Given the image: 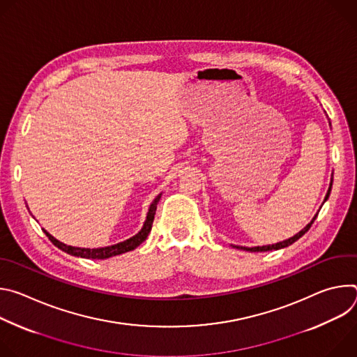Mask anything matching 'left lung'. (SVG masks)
Wrapping results in <instances>:
<instances>
[{
  "label": "left lung",
  "mask_w": 357,
  "mask_h": 357,
  "mask_svg": "<svg viewBox=\"0 0 357 357\" xmlns=\"http://www.w3.org/2000/svg\"><path fill=\"white\" fill-rule=\"evenodd\" d=\"M332 183H333V179L331 181V185H329V190H328V193H326V196H325V202H326V199L329 197V195H331V189H332ZM317 216L318 215H315V218L311 220V223H308L307 226H305L299 233H296L294 237H291V238H288V240H285V241H281V243H277V244H271V245H263V247H237V248H240V250H247V251H271V250H280V248H284V247H288V245H291L292 243H295L298 238H301L305 233H307L310 229H311V226H312V223L315 222V219H317Z\"/></svg>",
  "instance_id": "1"
}]
</instances>
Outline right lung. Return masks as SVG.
<instances>
[{
  "mask_svg": "<svg viewBox=\"0 0 357 357\" xmlns=\"http://www.w3.org/2000/svg\"><path fill=\"white\" fill-rule=\"evenodd\" d=\"M161 195H158L155 197V200L151 203L149 206V211H148V216H146V220L144 223V227L141 229V231L135 236H132L131 238L123 241V243H119V244H114V245H110V247H103V248H80V247H72V245H66L61 241H58L55 237L50 236L46 230L45 234L47 236V238L52 241L58 248H61L62 251L68 252V254H72V256H76V257H83V259H97V260H105V259H109V257H113V256H119V254H123V252H127V251H131L134 250L135 247H138L149 234L151 231V227H152V222H154V216H155V211H157V203L160 200Z\"/></svg>",
  "mask_w": 357,
  "mask_h": 357,
  "instance_id": "1",
  "label": "right lung"
}]
</instances>
